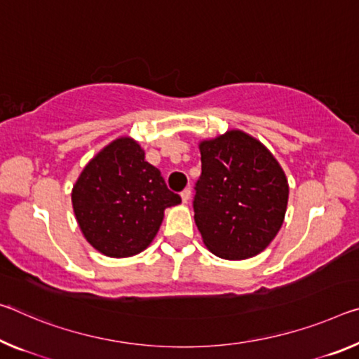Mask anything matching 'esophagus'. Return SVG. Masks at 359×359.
Returning <instances> with one entry per match:
<instances>
[{"label": "esophagus", "instance_id": "obj_1", "mask_svg": "<svg viewBox=\"0 0 359 359\" xmlns=\"http://www.w3.org/2000/svg\"><path fill=\"white\" fill-rule=\"evenodd\" d=\"M190 196H191V191H190V189H185L184 191L180 193V198H182V203H189V200H190Z\"/></svg>", "mask_w": 359, "mask_h": 359}]
</instances>
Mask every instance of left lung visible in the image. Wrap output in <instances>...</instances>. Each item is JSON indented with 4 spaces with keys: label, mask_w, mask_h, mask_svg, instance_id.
<instances>
[{
    "label": "left lung",
    "mask_w": 359,
    "mask_h": 359,
    "mask_svg": "<svg viewBox=\"0 0 359 359\" xmlns=\"http://www.w3.org/2000/svg\"><path fill=\"white\" fill-rule=\"evenodd\" d=\"M200 153L193 209L203 243L226 260L260 254L286 215L289 185L280 163L260 140L240 129L201 140Z\"/></svg>",
    "instance_id": "8db88e82"
}]
</instances>
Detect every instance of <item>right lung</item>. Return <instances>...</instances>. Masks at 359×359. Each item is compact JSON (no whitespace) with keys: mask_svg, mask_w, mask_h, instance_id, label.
Wrapping results in <instances>:
<instances>
[{"mask_svg":"<svg viewBox=\"0 0 359 359\" xmlns=\"http://www.w3.org/2000/svg\"><path fill=\"white\" fill-rule=\"evenodd\" d=\"M161 172L133 137H118L84 166L72 190L75 217L86 241L113 259L145 251L164 209L180 204Z\"/></svg>","mask_w":359,"mask_h":359,"instance_id":"1","label":"right lung"}]
</instances>
